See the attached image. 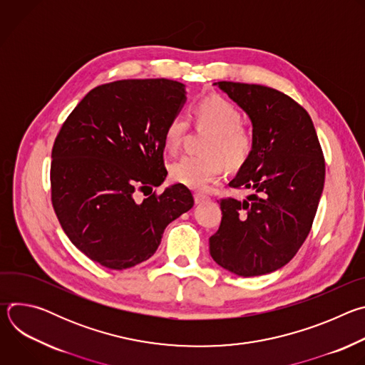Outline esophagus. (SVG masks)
Returning <instances> with one entry per match:
<instances>
[{"label": "esophagus", "mask_w": 365, "mask_h": 365, "mask_svg": "<svg viewBox=\"0 0 365 365\" xmlns=\"http://www.w3.org/2000/svg\"><path fill=\"white\" fill-rule=\"evenodd\" d=\"M193 197H195V202H196V203H203V202H206L207 199H210V197H207V196L203 195V193H195Z\"/></svg>", "instance_id": "1"}]
</instances>
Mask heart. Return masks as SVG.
I'll list each match as a JSON object with an SVG mask.
<instances>
[{
  "label": "heart",
  "instance_id": "b5f03b06",
  "mask_svg": "<svg viewBox=\"0 0 365 365\" xmlns=\"http://www.w3.org/2000/svg\"><path fill=\"white\" fill-rule=\"evenodd\" d=\"M199 125L214 131L206 147L207 155L185 154L170 165L173 182L190 189H205L217 180L224 170V162L230 168L241 166L252 151V135L242 127V114L234 103L220 95L202 98L195 108ZM186 115L176 114L165 130V144L170 151H178L187 131Z\"/></svg>",
  "mask_w": 365,
  "mask_h": 365
}]
</instances>
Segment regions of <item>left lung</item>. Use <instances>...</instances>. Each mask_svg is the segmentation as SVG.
<instances>
[{
	"label": "left lung",
	"mask_w": 365,
	"mask_h": 365,
	"mask_svg": "<svg viewBox=\"0 0 365 365\" xmlns=\"http://www.w3.org/2000/svg\"><path fill=\"white\" fill-rule=\"evenodd\" d=\"M252 124V151L231 187L252 193L221 200L222 221L210 238L214 262L254 277L286 266L304 242L325 183L324 153L309 114L283 92L215 82Z\"/></svg>",
	"instance_id": "obj_1"
}]
</instances>
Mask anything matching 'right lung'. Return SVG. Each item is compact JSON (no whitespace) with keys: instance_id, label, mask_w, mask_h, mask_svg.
Segmentation results:
<instances>
[{"instance_id":"right-lung-1","label":"right lung","mask_w":365,"mask_h":365,"mask_svg":"<svg viewBox=\"0 0 365 365\" xmlns=\"http://www.w3.org/2000/svg\"><path fill=\"white\" fill-rule=\"evenodd\" d=\"M186 101L170 79H124L93 88L63 123L51 150V203L72 244L111 270L134 267L160 245L165 228L193 206L183 185L160 186L165 130Z\"/></svg>"}]
</instances>
